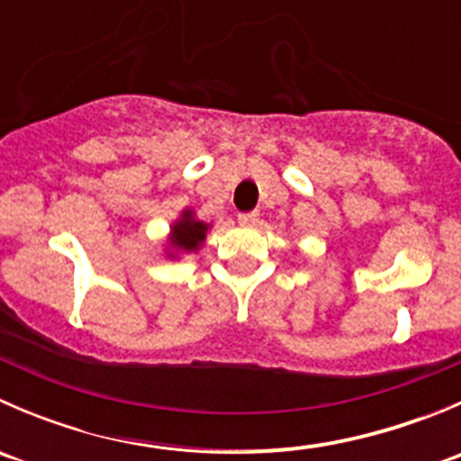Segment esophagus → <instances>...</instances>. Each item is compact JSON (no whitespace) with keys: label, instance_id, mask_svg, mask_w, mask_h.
Listing matches in <instances>:
<instances>
[{"label":"esophagus","instance_id":"obj_1","mask_svg":"<svg viewBox=\"0 0 461 461\" xmlns=\"http://www.w3.org/2000/svg\"><path fill=\"white\" fill-rule=\"evenodd\" d=\"M258 216H260L258 212L239 213V222H240V225H245V227H252V225H257V222H258Z\"/></svg>","mask_w":461,"mask_h":461}]
</instances>
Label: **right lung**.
Here are the masks:
<instances>
[{
	"label": "right lung",
	"instance_id": "obj_1",
	"mask_svg": "<svg viewBox=\"0 0 461 461\" xmlns=\"http://www.w3.org/2000/svg\"><path fill=\"white\" fill-rule=\"evenodd\" d=\"M212 230L209 222H203L192 207H185L174 222L169 225V234L165 239V257L178 260L187 254H196L203 248L207 231Z\"/></svg>",
	"mask_w": 461,
	"mask_h": 461
}]
</instances>
